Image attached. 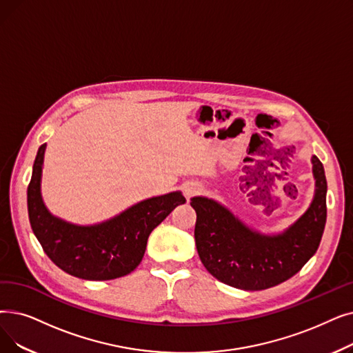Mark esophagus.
Wrapping results in <instances>:
<instances>
[{"mask_svg":"<svg viewBox=\"0 0 353 353\" xmlns=\"http://www.w3.org/2000/svg\"><path fill=\"white\" fill-rule=\"evenodd\" d=\"M199 190H201V189H199L197 186H189V188L186 189V194H188V196H192V194L197 193Z\"/></svg>","mask_w":353,"mask_h":353,"instance_id":"1","label":"esophagus"}]
</instances>
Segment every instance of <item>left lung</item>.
<instances>
[{
  "instance_id": "8db88e82",
  "label": "left lung",
  "mask_w": 353,
  "mask_h": 353,
  "mask_svg": "<svg viewBox=\"0 0 353 353\" xmlns=\"http://www.w3.org/2000/svg\"><path fill=\"white\" fill-rule=\"evenodd\" d=\"M313 173L317 189L312 206L279 236L250 231L210 199H192L197 254L214 279L242 290H265L291 279L304 267L319 248L327 214L325 168L316 156Z\"/></svg>"
}]
</instances>
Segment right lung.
<instances>
[{
  "label": "right lung",
  "mask_w": 353,
  "mask_h": 353,
  "mask_svg": "<svg viewBox=\"0 0 353 353\" xmlns=\"http://www.w3.org/2000/svg\"><path fill=\"white\" fill-rule=\"evenodd\" d=\"M46 144H41L27 188L28 219L43 251L65 272L83 280H114L134 271L145 252L147 239L170 212L186 203L180 192L151 197L95 226H76L46 209L40 176Z\"/></svg>",
  "instance_id": "right-lung-1"
}]
</instances>
